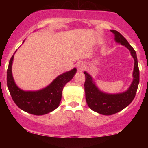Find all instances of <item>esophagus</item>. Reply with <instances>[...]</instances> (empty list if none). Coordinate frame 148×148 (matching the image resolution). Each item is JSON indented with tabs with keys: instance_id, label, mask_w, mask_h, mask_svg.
Instances as JSON below:
<instances>
[{
	"instance_id": "obj_1",
	"label": "esophagus",
	"mask_w": 148,
	"mask_h": 148,
	"mask_svg": "<svg viewBox=\"0 0 148 148\" xmlns=\"http://www.w3.org/2000/svg\"><path fill=\"white\" fill-rule=\"evenodd\" d=\"M84 68H85V63L84 62L81 61L79 62H78L77 64V69L79 72H82L84 70Z\"/></svg>"
}]
</instances>
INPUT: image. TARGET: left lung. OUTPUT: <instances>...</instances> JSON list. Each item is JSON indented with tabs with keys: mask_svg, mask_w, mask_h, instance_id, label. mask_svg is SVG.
Segmentation results:
<instances>
[{
	"mask_svg": "<svg viewBox=\"0 0 148 148\" xmlns=\"http://www.w3.org/2000/svg\"><path fill=\"white\" fill-rule=\"evenodd\" d=\"M114 35V41L124 46L130 51L134 59L133 81L129 88L125 92L118 94H108L102 92L96 86L92 77L84 71L86 82L84 84L86 100L90 108L99 114L112 115L120 112L129 105L135 96L139 82V71L137 54L127 40L116 30H110Z\"/></svg>",
	"mask_w": 148,
	"mask_h": 148,
	"instance_id": "left-lung-1",
	"label": "left lung"
}]
</instances>
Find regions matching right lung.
Segmentation results:
<instances>
[{"mask_svg":"<svg viewBox=\"0 0 148 148\" xmlns=\"http://www.w3.org/2000/svg\"><path fill=\"white\" fill-rule=\"evenodd\" d=\"M15 53L9 61L7 75V87L14 102L22 110L34 115L48 114L57 108L61 100L62 90L73 78L77 69L75 67L69 71L60 74L43 89L37 91H25L17 86L12 74Z\"/></svg>","mask_w":148,"mask_h":148,"instance_id":"right-lung-1","label":"right lung"}]
</instances>
